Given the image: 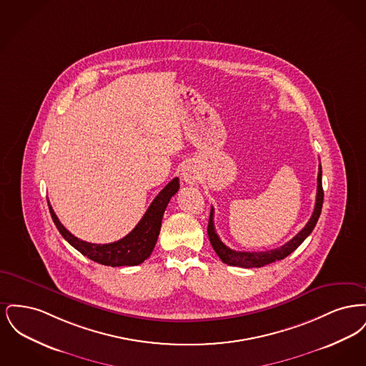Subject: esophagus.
Masks as SVG:
<instances>
[{"instance_id": "34e87169", "label": "esophagus", "mask_w": 366, "mask_h": 366, "mask_svg": "<svg viewBox=\"0 0 366 366\" xmlns=\"http://www.w3.org/2000/svg\"><path fill=\"white\" fill-rule=\"evenodd\" d=\"M182 179L187 182V184H196L197 182V179H199V173H197V170L191 166V164H188V166H185L184 169H182Z\"/></svg>"}]
</instances>
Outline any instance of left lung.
<instances>
[{
  "mask_svg": "<svg viewBox=\"0 0 366 366\" xmlns=\"http://www.w3.org/2000/svg\"><path fill=\"white\" fill-rule=\"evenodd\" d=\"M322 170H321V163L318 166V177H317V196H315V206H314L313 214L306 224L294 239H291L288 243L281 245L279 248L269 249V251H261V252H245V251H234L229 248L227 245L221 242L219 236L215 232L214 227V209L211 207L209 211V243L212 245L214 251L217 255L221 258V261L230 266H239V267H262L264 264L273 263V262L281 261L285 257H288L291 252H294L296 248L306 240V237L313 232L314 227L321 215V209L324 203V191H322Z\"/></svg>",
  "mask_w": 366,
  "mask_h": 366,
  "instance_id": "obj_1",
  "label": "left lung"
}]
</instances>
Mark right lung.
Wrapping results in <instances>:
<instances>
[{
	"label": "right lung",
	"instance_id": "obj_1",
	"mask_svg": "<svg viewBox=\"0 0 366 366\" xmlns=\"http://www.w3.org/2000/svg\"><path fill=\"white\" fill-rule=\"evenodd\" d=\"M178 189H179V181L175 177L162 191L159 192V194L154 199V202L151 203V206L148 207L147 212L144 214V217L141 218V221L136 227L121 240L109 244L87 243L75 237L61 225L49 202L48 204H49L53 222L59 229L60 234L82 255L105 266H112V267L136 266L142 263L152 254L157 242L160 227H162V218H163L164 209Z\"/></svg>",
	"mask_w": 366,
	"mask_h": 366
}]
</instances>
